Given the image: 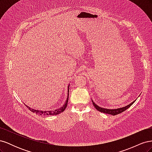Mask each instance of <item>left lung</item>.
<instances>
[{
	"mask_svg": "<svg viewBox=\"0 0 152 152\" xmlns=\"http://www.w3.org/2000/svg\"><path fill=\"white\" fill-rule=\"evenodd\" d=\"M92 102H93V104L94 105V108L97 110H98V111H99L100 112H103V113H104L110 114V115H116L121 113L125 111V110H126L127 109H128L133 103H134L136 102V100H134V102H132L126 106V107H124L120 108H117V109H107V108H102V107H99V106H98L96 104H95L93 100H92Z\"/></svg>",
	"mask_w": 152,
	"mask_h": 152,
	"instance_id": "obj_1",
	"label": "left lung"
}]
</instances>
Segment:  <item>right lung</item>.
I'll return each mask as SVG.
<instances>
[{"label":"right lung","mask_w":152,"mask_h":152,"mask_svg":"<svg viewBox=\"0 0 152 152\" xmlns=\"http://www.w3.org/2000/svg\"><path fill=\"white\" fill-rule=\"evenodd\" d=\"M70 86V85H69ZM69 86L68 87V97L66 100V102L65 103L62 107H59L58 109H56L55 110H49V111H41V110H35L34 108H30L28 106H26L27 108H28V109L30 110L31 112L36 113L37 114H39V115H58L60 113L63 112V111H65V110L66 109L67 107V104L68 102V96H69Z\"/></svg>","instance_id":"add662e5"}]
</instances>
